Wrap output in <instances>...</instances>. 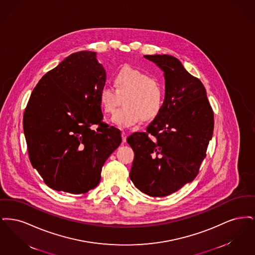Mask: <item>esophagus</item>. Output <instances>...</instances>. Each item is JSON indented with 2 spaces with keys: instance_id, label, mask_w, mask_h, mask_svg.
Segmentation results:
<instances>
[{
  "instance_id": "esophagus-1",
  "label": "esophagus",
  "mask_w": 255,
  "mask_h": 255,
  "mask_svg": "<svg viewBox=\"0 0 255 255\" xmlns=\"http://www.w3.org/2000/svg\"><path fill=\"white\" fill-rule=\"evenodd\" d=\"M122 142H126V138H127V135H126V133H125V132H122Z\"/></svg>"
}]
</instances>
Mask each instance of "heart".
<instances>
[{
  "mask_svg": "<svg viewBox=\"0 0 255 255\" xmlns=\"http://www.w3.org/2000/svg\"><path fill=\"white\" fill-rule=\"evenodd\" d=\"M115 89L103 87L99 92V102L103 112L112 115L123 98L124 108L119 110L112 122L120 128L133 126L141 119L155 120L165 101L164 88L160 81L140 70L125 66L114 74Z\"/></svg>",
  "mask_w": 255,
  "mask_h": 255,
  "instance_id": "heart-1",
  "label": "heart"
}]
</instances>
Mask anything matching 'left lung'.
<instances>
[{
	"label": "left lung",
	"mask_w": 255,
	"mask_h": 255,
	"mask_svg": "<svg viewBox=\"0 0 255 255\" xmlns=\"http://www.w3.org/2000/svg\"><path fill=\"white\" fill-rule=\"evenodd\" d=\"M163 72L165 101L146 132L127 137L134 158L130 179L151 197L172 194L199 173L214 128L203 83L168 54L144 55Z\"/></svg>",
	"instance_id": "1"
}]
</instances>
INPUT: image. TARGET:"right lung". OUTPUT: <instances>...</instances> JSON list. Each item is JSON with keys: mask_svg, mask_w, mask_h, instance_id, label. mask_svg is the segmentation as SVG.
<instances>
[{"mask_svg": "<svg viewBox=\"0 0 255 255\" xmlns=\"http://www.w3.org/2000/svg\"><path fill=\"white\" fill-rule=\"evenodd\" d=\"M105 81L97 52L83 50L66 57L32 91L23 122L29 159L56 191L84 194L97 187L102 166L122 143L121 131L102 122ZM95 124L97 130L90 128Z\"/></svg>", "mask_w": 255, "mask_h": 255, "instance_id": "obj_1", "label": "right lung"}]
</instances>
